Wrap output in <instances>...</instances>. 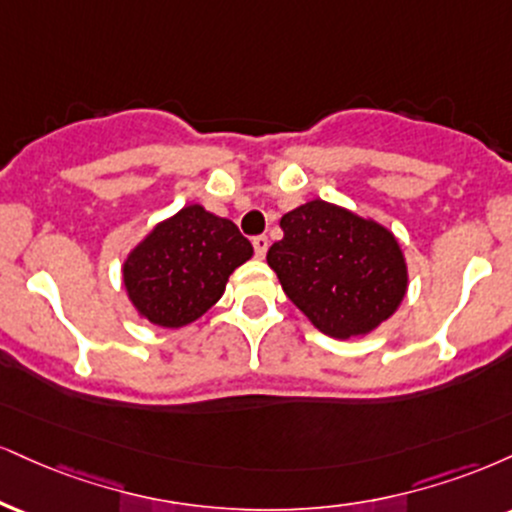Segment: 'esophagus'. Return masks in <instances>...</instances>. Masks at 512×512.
Returning a JSON list of instances; mask_svg holds the SVG:
<instances>
[{"mask_svg": "<svg viewBox=\"0 0 512 512\" xmlns=\"http://www.w3.org/2000/svg\"><path fill=\"white\" fill-rule=\"evenodd\" d=\"M252 248H255L257 257H264V255H267V248H269V238L267 236H255V238H252Z\"/></svg>", "mask_w": 512, "mask_h": 512, "instance_id": "1", "label": "esophagus"}]
</instances>
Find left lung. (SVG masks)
<instances>
[{
	"mask_svg": "<svg viewBox=\"0 0 512 512\" xmlns=\"http://www.w3.org/2000/svg\"><path fill=\"white\" fill-rule=\"evenodd\" d=\"M267 252L283 291L326 336L369 334L398 310L408 288L403 252L384 226L312 200L281 217Z\"/></svg>",
	"mask_w": 512,
	"mask_h": 512,
	"instance_id": "left-lung-1",
	"label": "left lung"
}]
</instances>
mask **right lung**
<instances>
[{"instance_id":"right-lung-1","label":"right lung","mask_w":512,"mask_h":512,"mask_svg":"<svg viewBox=\"0 0 512 512\" xmlns=\"http://www.w3.org/2000/svg\"><path fill=\"white\" fill-rule=\"evenodd\" d=\"M250 257V240L233 221L188 205L128 255L123 283L140 315L164 329H178L205 315L221 298L233 269Z\"/></svg>"}]
</instances>
